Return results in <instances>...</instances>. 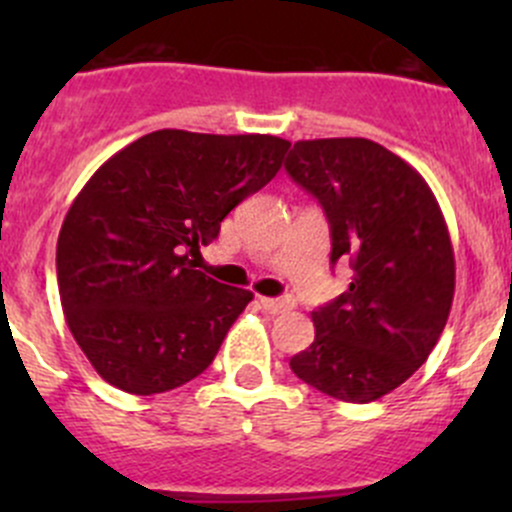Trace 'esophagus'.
Wrapping results in <instances>:
<instances>
[{
	"label": "esophagus",
	"mask_w": 512,
	"mask_h": 512,
	"mask_svg": "<svg viewBox=\"0 0 512 512\" xmlns=\"http://www.w3.org/2000/svg\"><path fill=\"white\" fill-rule=\"evenodd\" d=\"M260 304L262 309H265L267 314H282L287 312L289 307H292V299H285V297H260Z\"/></svg>",
	"instance_id": "esophagus-1"
}]
</instances>
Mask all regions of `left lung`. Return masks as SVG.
<instances>
[{
  "label": "left lung",
  "instance_id": "left-lung-1",
  "mask_svg": "<svg viewBox=\"0 0 512 512\" xmlns=\"http://www.w3.org/2000/svg\"><path fill=\"white\" fill-rule=\"evenodd\" d=\"M289 178L317 198L329 262L354 270L344 294L312 312L314 342L289 369L322 394L369 404L404 384L436 347L456 289V260L426 180L366 138L297 141Z\"/></svg>",
  "mask_w": 512,
  "mask_h": 512
}]
</instances>
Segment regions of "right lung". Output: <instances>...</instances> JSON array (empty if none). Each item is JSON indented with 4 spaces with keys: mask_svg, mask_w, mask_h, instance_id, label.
Here are the masks:
<instances>
[{
    "mask_svg": "<svg viewBox=\"0 0 512 512\" xmlns=\"http://www.w3.org/2000/svg\"><path fill=\"white\" fill-rule=\"evenodd\" d=\"M289 141L163 128L91 175L56 242L61 307L103 381L163 394L213 364L252 292L193 270L200 245L282 168Z\"/></svg>",
    "mask_w": 512,
    "mask_h": 512,
    "instance_id": "1",
    "label": "right lung"
}]
</instances>
